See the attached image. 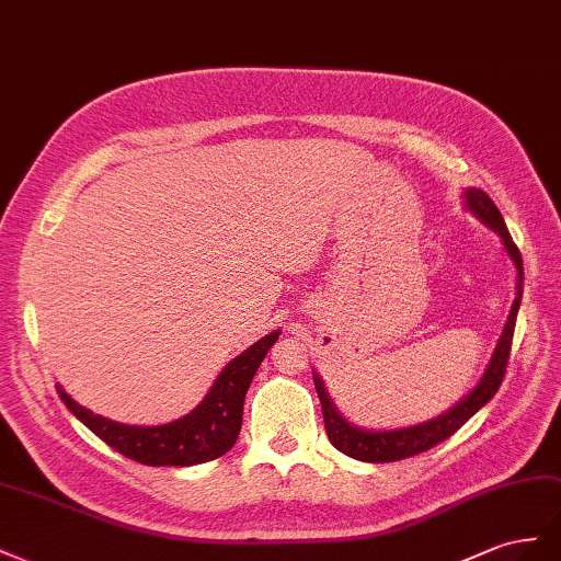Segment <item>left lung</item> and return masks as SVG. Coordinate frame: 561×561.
I'll use <instances>...</instances> for the list:
<instances>
[{"label":"left lung","mask_w":561,"mask_h":561,"mask_svg":"<svg viewBox=\"0 0 561 561\" xmlns=\"http://www.w3.org/2000/svg\"><path fill=\"white\" fill-rule=\"evenodd\" d=\"M462 204H466V209L474 218L482 220L486 228H491L495 234L501 237L505 253L510 255L512 265H515V270H517V298H515V302H512V310H510L505 329L499 339V345H495L486 371H484L482 380L474 386V390H470L449 411L435 415V419H430L419 425L399 427V430H364L359 425H352L331 402V397L324 388V380L317 374H312L317 397H319V402H322L324 427H327L329 442L335 446V449L343 451L350 458L364 460V462H394V460H402V458H409L415 454H423V451L432 449V446H437L439 442L449 439L454 432L466 425L472 415L482 409L501 388L505 369H507L512 333H515L517 312L522 306V286H524L522 255H519V249L515 247V242H512L499 206L491 202V197L484 190L468 187L466 192H462Z\"/></svg>","instance_id":"1"}]
</instances>
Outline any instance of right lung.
Here are the masks:
<instances>
[{"instance_id":"right-lung-1","label":"right lung","mask_w":561,"mask_h":561,"mask_svg":"<svg viewBox=\"0 0 561 561\" xmlns=\"http://www.w3.org/2000/svg\"><path fill=\"white\" fill-rule=\"evenodd\" d=\"M282 331H272L259 343L247 347L242 355H237L226 369L220 371L216 382L197 404L195 411L179 421L164 425H126L103 419V415L77 404L75 399L56 386L62 404H66L79 421H82L95 437H101L107 446L131 458L142 466H175L187 468L220 458L228 454L242 430L244 397L251 380L265 359L267 350L277 343Z\"/></svg>"}]
</instances>
